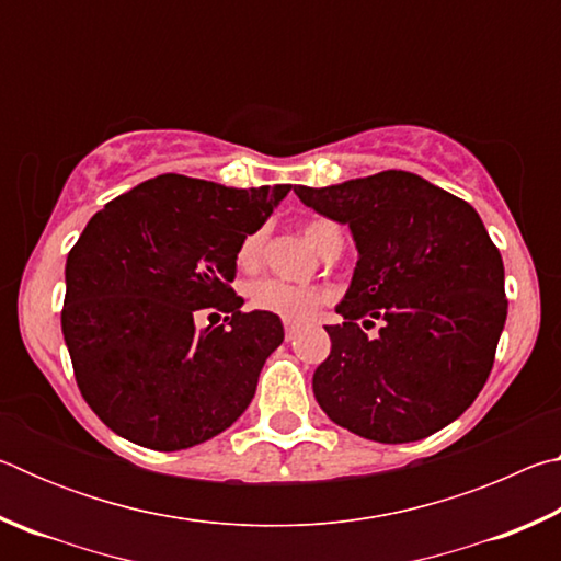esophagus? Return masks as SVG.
<instances>
[{
    "instance_id": "esophagus-1",
    "label": "esophagus",
    "mask_w": 561,
    "mask_h": 561,
    "mask_svg": "<svg viewBox=\"0 0 561 561\" xmlns=\"http://www.w3.org/2000/svg\"><path fill=\"white\" fill-rule=\"evenodd\" d=\"M299 321H291V319H284V334H287V339H291L294 334L299 331Z\"/></svg>"
}]
</instances>
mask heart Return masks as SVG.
Returning a JSON list of instances; mask_svg holds the SVG:
<instances>
[{"label": "heart", "instance_id": "b5f03b06", "mask_svg": "<svg viewBox=\"0 0 561 561\" xmlns=\"http://www.w3.org/2000/svg\"><path fill=\"white\" fill-rule=\"evenodd\" d=\"M307 242L314 247L319 254H324L331 244L341 242V232L334 222L311 220L301 227ZM262 254V232L247 234L240 250H237V264L242 270H250L260 262ZM247 299L254 309L267 311L279 319H309L324 304L327 291L317 284H291L284 279H260L250 284Z\"/></svg>", "mask_w": 561, "mask_h": 561}]
</instances>
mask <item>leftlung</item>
Masks as SVG:
<instances>
[{"label": "left lung", "mask_w": 561, "mask_h": 561, "mask_svg": "<svg viewBox=\"0 0 561 561\" xmlns=\"http://www.w3.org/2000/svg\"><path fill=\"white\" fill-rule=\"evenodd\" d=\"M294 193L348 225L358 250L344 324L327 327L331 354L311 381L321 411L376 443L428 438L490 376L507 319L497 247L472 205L405 170ZM371 318L385 321L376 337L357 324Z\"/></svg>", "instance_id": "obj_1"}]
</instances>
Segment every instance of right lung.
Returning <instances> with one entry per match:
<instances>
[{
    "label": "right lung",
    "mask_w": 561,
    "mask_h": 561,
    "mask_svg": "<svg viewBox=\"0 0 561 561\" xmlns=\"http://www.w3.org/2000/svg\"><path fill=\"white\" fill-rule=\"evenodd\" d=\"M289 187L165 173L91 217L66 260L61 331L81 396L121 438L193 448L250 405L284 327L244 314L230 282L242 240ZM203 308L230 313L228 327L197 330Z\"/></svg>",
    "instance_id": "right-lung-1"
}]
</instances>
